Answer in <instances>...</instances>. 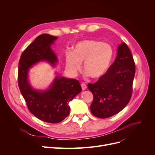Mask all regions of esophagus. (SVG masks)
Listing matches in <instances>:
<instances>
[{
  "instance_id": "esophagus-1",
  "label": "esophagus",
  "mask_w": 155,
  "mask_h": 155,
  "mask_svg": "<svg viewBox=\"0 0 155 155\" xmlns=\"http://www.w3.org/2000/svg\"><path fill=\"white\" fill-rule=\"evenodd\" d=\"M81 87H82V88L83 91H85V89L87 88V85L85 84H81Z\"/></svg>"
}]
</instances>
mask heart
I'll list each match as a JSON object with an SVG mask.
<instances>
[{
	"label": "heart",
	"mask_w": 155,
	"mask_h": 155,
	"mask_svg": "<svg viewBox=\"0 0 155 155\" xmlns=\"http://www.w3.org/2000/svg\"><path fill=\"white\" fill-rule=\"evenodd\" d=\"M113 57L114 49L110 44L85 39L77 43L73 51L66 53V68L71 75L76 76L84 61L86 75H90L93 79H99L107 72Z\"/></svg>",
	"instance_id": "obj_1"
}]
</instances>
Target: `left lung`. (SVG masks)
I'll return each mask as SVG.
<instances>
[{"instance_id":"obj_1","label":"left lung","mask_w":155,"mask_h":155,"mask_svg":"<svg viewBox=\"0 0 155 155\" xmlns=\"http://www.w3.org/2000/svg\"><path fill=\"white\" fill-rule=\"evenodd\" d=\"M134 75L133 55L127 45L122 43L107 72L95 84H88L94 95L91 105L92 114L104 119L123 110L131 99Z\"/></svg>"}]
</instances>
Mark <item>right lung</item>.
<instances>
[{"mask_svg":"<svg viewBox=\"0 0 155 155\" xmlns=\"http://www.w3.org/2000/svg\"><path fill=\"white\" fill-rule=\"evenodd\" d=\"M58 37L48 34L38 36L21 56L18 69V84L29 111L39 119L50 123H58L70 113L69 102L82 91L77 80L57 75L46 90L32 87L28 78L29 71L33 65L47 61L54 67L57 56L52 50Z\"/></svg>","mask_w":155,"mask_h":155,"instance_id":"obj_1","label":"right lung"}]
</instances>
